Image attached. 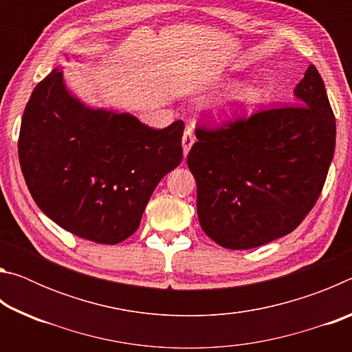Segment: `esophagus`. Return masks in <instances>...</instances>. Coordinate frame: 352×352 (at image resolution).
Instances as JSON below:
<instances>
[{
  "instance_id": "1",
  "label": "esophagus",
  "mask_w": 352,
  "mask_h": 352,
  "mask_svg": "<svg viewBox=\"0 0 352 352\" xmlns=\"http://www.w3.org/2000/svg\"><path fill=\"white\" fill-rule=\"evenodd\" d=\"M194 141H195V136H194V130L190 129V127H188L186 130H184V135H183V141H182V144H183V155L184 157H186V155L189 153V151H190V147H192V144H194Z\"/></svg>"
}]
</instances>
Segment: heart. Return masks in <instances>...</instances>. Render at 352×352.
Listing matches in <instances>:
<instances>
[{"label": "heart", "instance_id": "heart-1", "mask_svg": "<svg viewBox=\"0 0 352 352\" xmlns=\"http://www.w3.org/2000/svg\"><path fill=\"white\" fill-rule=\"evenodd\" d=\"M262 99H264V93L259 87L245 85L231 91L228 96L214 104L211 113L219 124H230L253 113L262 104Z\"/></svg>", "mask_w": 352, "mask_h": 352}]
</instances>
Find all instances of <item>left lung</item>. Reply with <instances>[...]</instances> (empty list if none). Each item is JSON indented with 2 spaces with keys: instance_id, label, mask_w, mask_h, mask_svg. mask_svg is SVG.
<instances>
[{
  "instance_id": "obj_1",
  "label": "left lung",
  "mask_w": 352,
  "mask_h": 352,
  "mask_svg": "<svg viewBox=\"0 0 352 352\" xmlns=\"http://www.w3.org/2000/svg\"><path fill=\"white\" fill-rule=\"evenodd\" d=\"M295 105L275 107L226 129L195 130L188 168L197 214L220 247L248 250L294 231L320 197L336 148V116L311 65Z\"/></svg>"
}]
</instances>
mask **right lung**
I'll list each match as a JSON object with an SVG mask.
<instances>
[{
  "label": "right lung",
  "instance_id": "1",
  "mask_svg": "<svg viewBox=\"0 0 352 352\" xmlns=\"http://www.w3.org/2000/svg\"><path fill=\"white\" fill-rule=\"evenodd\" d=\"M184 124L162 130L130 113L90 109L54 68L23 113L19 158L35 204L82 239L122 242L138 230L160 180L183 160Z\"/></svg>",
  "mask_w": 352,
  "mask_h": 352
}]
</instances>
